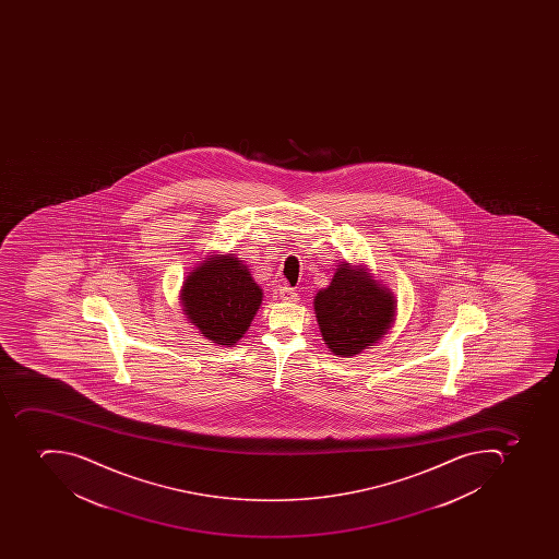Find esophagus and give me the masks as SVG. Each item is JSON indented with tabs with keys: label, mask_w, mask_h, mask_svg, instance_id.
Listing matches in <instances>:
<instances>
[{
	"label": "esophagus",
	"mask_w": 559,
	"mask_h": 559,
	"mask_svg": "<svg viewBox=\"0 0 559 559\" xmlns=\"http://www.w3.org/2000/svg\"><path fill=\"white\" fill-rule=\"evenodd\" d=\"M280 297H282V300H285V302H297V300H299L297 290L288 288V286H282V288H280Z\"/></svg>",
	"instance_id": "obj_1"
}]
</instances>
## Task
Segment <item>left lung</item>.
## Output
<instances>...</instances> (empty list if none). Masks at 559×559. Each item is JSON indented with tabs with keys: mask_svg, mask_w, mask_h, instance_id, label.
<instances>
[{
	"mask_svg": "<svg viewBox=\"0 0 559 559\" xmlns=\"http://www.w3.org/2000/svg\"><path fill=\"white\" fill-rule=\"evenodd\" d=\"M314 311L326 346L335 355L353 356L386 334L395 318V299L364 269L343 264L329 288L318 292Z\"/></svg>",
	"mask_w": 559,
	"mask_h": 559,
	"instance_id": "left-lung-1",
	"label": "left lung"
}]
</instances>
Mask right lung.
<instances>
[{"label": "right lung", "instance_id": "add662e5", "mask_svg": "<svg viewBox=\"0 0 559 559\" xmlns=\"http://www.w3.org/2000/svg\"><path fill=\"white\" fill-rule=\"evenodd\" d=\"M181 304L190 323L204 337L222 346H233L259 311L262 290L241 260L212 257L185 280Z\"/></svg>", "mask_w": 559, "mask_h": 559}]
</instances>
